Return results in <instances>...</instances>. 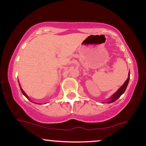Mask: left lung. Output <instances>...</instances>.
Segmentation results:
<instances>
[{"label":"left lung","mask_w":146,"mask_h":146,"mask_svg":"<svg viewBox=\"0 0 146 146\" xmlns=\"http://www.w3.org/2000/svg\"><path fill=\"white\" fill-rule=\"evenodd\" d=\"M129 80V72L128 74V78H127V79L125 80V82L123 83V84L121 86L118 90H117L116 92L114 93L112 96H111L110 98V100L108 102V103H111V102H115V100H117L118 99L123 93H124L125 89H126V88L127 86V84H128Z\"/></svg>","instance_id":"1"}]
</instances>
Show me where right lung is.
I'll list each match as a JSON object with an SVG mask.
<instances>
[{"label": "right lung", "instance_id": "add662e5", "mask_svg": "<svg viewBox=\"0 0 146 146\" xmlns=\"http://www.w3.org/2000/svg\"><path fill=\"white\" fill-rule=\"evenodd\" d=\"M19 86H20V84H19ZM20 88H21V92H22V93H23V94L24 96H25L26 98H28V99H29V100H30V99H29V96H28L27 95V94H26V93L25 92H24V91H23V89H22V88L21 87V86H20Z\"/></svg>", "mask_w": 146, "mask_h": 146}]
</instances>
